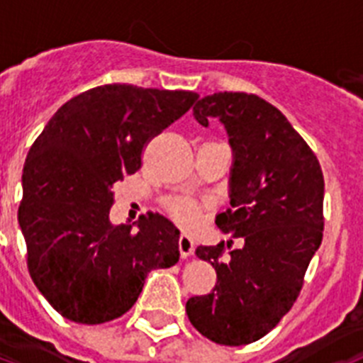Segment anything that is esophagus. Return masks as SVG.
<instances>
[{
	"mask_svg": "<svg viewBox=\"0 0 363 363\" xmlns=\"http://www.w3.org/2000/svg\"><path fill=\"white\" fill-rule=\"evenodd\" d=\"M178 247L182 258H189V256L194 255V242H192V238L187 236V234H182V236H179Z\"/></svg>",
	"mask_w": 363,
	"mask_h": 363,
	"instance_id": "34e87169",
	"label": "esophagus"
}]
</instances>
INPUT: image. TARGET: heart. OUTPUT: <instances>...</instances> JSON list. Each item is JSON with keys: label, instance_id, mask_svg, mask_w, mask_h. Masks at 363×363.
Wrapping results in <instances>:
<instances>
[{"label": "heart", "instance_id": "heart-1", "mask_svg": "<svg viewBox=\"0 0 363 363\" xmlns=\"http://www.w3.org/2000/svg\"><path fill=\"white\" fill-rule=\"evenodd\" d=\"M163 209H165V213L169 214V216L172 218V221H176L179 227L192 230L196 229L201 223L207 207L198 203V201L192 200V198L171 196L163 201Z\"/></svg>", "mask_w": 363, "mask_h": 363}]
</instances>
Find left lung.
<instances>
[{
  "instance_id": "left-lung-1",
  "label": "left lung",
  "mask_w": 363,
  "mask_h": 363,
  "mask_svg": "<svg viewBox=\"0 0 363 363\" xmlns=\"http://www.w3.org/2000/svg\"><path fill=\"white\" fill-rule=\"evenodd\" d=\"M192 112L203 127L220 118L229 134L230 207L216 225L243 245L229 252L225 243L198 247L216 285L189 298L185 309L205 338L247 345L278 325L303 287L323 236V172L306 140L259 96L216 92Z\"/></svg>"
}]
</instances>
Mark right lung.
Returning a JSON list of instances; mask_svg holds the SVG:
<instances>
[{"label": "right lung", "instance_id": "1", "mask_svg": "<svg viewBox=\"0 0 363 363\" xmlns=\"http://www.w3.org/2000/svg\"><path fill=\"white\" fill-rule=\"evenodd\" d=\"M200 98L112 83L74 96L45 125L23 167L18 220L27 267L50 306L67 320L105 323L136 303L152 269L179 259V230L162 214L138 229L112 225V185L142 167L154 136Z\"/></svg>", "mask_w": 363, "mask_h": 363}]
</instances>
